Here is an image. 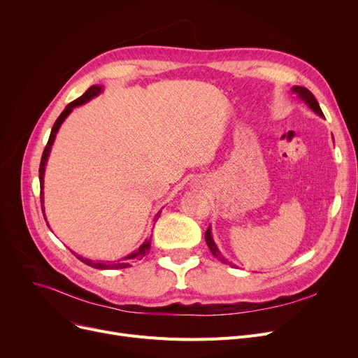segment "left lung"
<instances>
[{"label":"left lung","instance_id":"left-lung-1","mask_svg":"<svg viewBox=\"0 0 358 358\" xmlns=\"http://www.w3.org/2000/svg\"><path fill=\"white\" fill-rule=\"evenodd\" d=\"M292 91L293 92H296L297 96L300 97V100H303L306 104H308V107L309 108H312L317 116H321V117H324V113H322V110H321V107H319V103L316 101V99H315V96L313 94L308 90V88H305V87H299V85H294L293 88H292ZM204 238H206V243H208V247H209V250L212 251V254L219 259V261H222L223 264H229L231 267H236V266H234L232 262H229L227 258H224L222 254H220V251L217 250V247H216V243H215V241H213V238H212V231H210V227L208 228V231H206V234H204Z\"/></svg>","mask_w":358,"mask_h":358}]
</instances>
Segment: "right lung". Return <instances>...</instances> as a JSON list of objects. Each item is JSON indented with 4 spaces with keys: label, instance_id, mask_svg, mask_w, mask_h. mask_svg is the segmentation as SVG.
<instances>
[{
    "label": "right lung",
    "instance_id": "right-lung-1",
    "mask_svg": "<svg viewBox=\"0 0 358 358\" xmlns=\"http://www.w3.org/2000/svg\"><path fill=\"white\" fill-rule=\"evenodd\" d=\"M101 91H103V87H101V85H91V87H90V88L83 94V96H81L80 99L73 100L72 103H69V104L65 107V110L61 113V116H59L58 119H56V122H55V124H53V127H52L50 136H49V141H48V143H46V146H45L43 155H42V161H41V166H39V180H41V203H42L43 217H45V208H43V176H45V165H46V162H48V158H49V154H50V148H52V145H53L55 136H56V134H58V130H59L61 124H62V123H64V120L68 117V115H69V113L72 111V108H73V107H78V106H81V104H84V103L90 101L91 99L97 97ZM159 215H161V212H158V213H157V216H159ZM45 220H46V217H45ZM48 227H49V224H48ZM149 248H150V239H145V242H143L142 245L138 248V251H135L134 254L127 255L126 258H123V259H120V261H91V259L83 258V257H80V255H77V258H78L80 261H83L84 264H87V266H90V267H94V268H97V270H116V268H127V267H130V259H135V258L141 259L142 257H145V255L148 254Z\"/></svg>",
    "mask_w": 358,
    "mask_h": 358
}]
</instances>
